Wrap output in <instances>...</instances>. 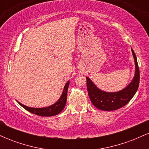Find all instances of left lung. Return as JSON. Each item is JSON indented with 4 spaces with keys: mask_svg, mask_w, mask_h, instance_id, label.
Instances as JSON below:
<instances>
[{
    "mask_svg": "<svg viewBox=\"0 0 149 149\" xmlns=\"http://www.w3.org/2000/svg\"><path fill=\"white\" fill-rule=\"evenodd\" d=\"M134 59L135 73L133 79L126 88L118 92H109L99 89L88 77H86L89 97L93 105L102 111H114L125 106L132 100L139 88V69L136 54L132 49Z\"/></svg>",
    "mask_w": 149,
    "mask_h": 149,
    "instance_id": "left-lung-1",
    "label": "left lung"
}]
</instances>
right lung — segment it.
<instances>
[{
  "instance_id": "right-lung-1",
  "label": "right lung",
  "mask_w": 149,
  "mask_h": 149,
  "mask_svg": "<svg viewBox=\"0 0 149 149\" xmlns=\"http://www.w3.org/2000/svg\"><path fill=\"white\" fill-rule=\"evenodd\" d=\"M69 85V80L66 83V85H65L64 90H63L62 94H61L59 100H58L57 102H56L54 104L49 106V107L43 108H32L26 107V106L24 105V104H21L19 102H17L24 108V109H25L26 110L32 113L36 114V115L40 116H47H47H53L57 115L59 113L62 111L63 109H64L65 105H66V99H67V91Z\"/></svg>"
}]
</instances>
